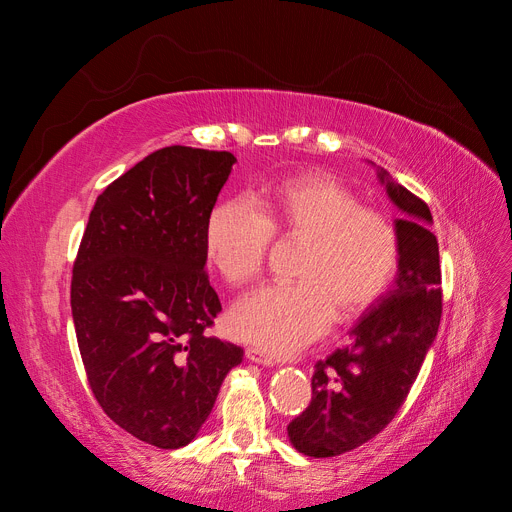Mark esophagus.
<instances>
[{"mask_svg": "<svg viewBox=\"0 0 512 512\" xmlns=\"http://www.w3.org/2000/svg\"><path fill=\"white\" fill-rule=\"evenodd\" d=\"M245 359L250 363H256V365H267V367L275 365V356L267 350H262V348H247Z\"/></svg>", "mask_w": 512, "mask_h": 512, "instance_id": "obj_1", "label": "esophagus"}]
</instances>
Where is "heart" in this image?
<instances>
[{"mask_svg": "<svg viewBox=\"0 0 512 512\" xmlns=\"http://www.w3.org/2000/svg\"><path fill=\"white\" fill-rule=\"evenodd\" d=\"M228 200L205 228L209 267L228 286L254 282L265 267L271 235L301 241L292 286H267L230 312V331L269 352H292L327 331L331 318L363 316L393 282L399 237L382 213L363 209L342 181L305 173L275 183L256 203Z\"/></svg>", "mask_w": 512, "mask_h": 512, "instance_id": "1", "label": "heart"}]
</instances>
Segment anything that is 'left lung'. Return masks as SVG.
I'll return each instance as SVG.
<instances>
[{
	"mask_svg": "<svg viewBox=\"0 0 512 512\" xmlns=\"http://www.w3.org/2000/svg\"><path fill=\"white\" fill-rule=\"evenodd\" d=\"M376 173L401 213L397 275L350 329L348 348L316 363L312 401L288 425L290 444L307 457L344 455L378 436L406 401L440 327L442 275L431 211L384 168Z\"/></svg>",
	"mask_w": 512,
	"mask_h": 512,
	"instance_id": "8db88e82",
	"label": "left lung"
}]
</instances>
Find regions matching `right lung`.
<instances>
[{"mask_svg": "<svg viewBox=\"0 0 512 512\" xmlns=\"http://www.w3.org/2000/svg\"><path fill=\"white\" fill-rule=\"evenodd\" d=\"M237 158L164 147L98 196L72 271V320L102 410L158 448L190 444L243 348L207 337L222 312L205 228Z\"/></svg>", "mask_w": 512, "mask_h": 512, "instance_id": "1", "label": "right lung"}]
</instances>
